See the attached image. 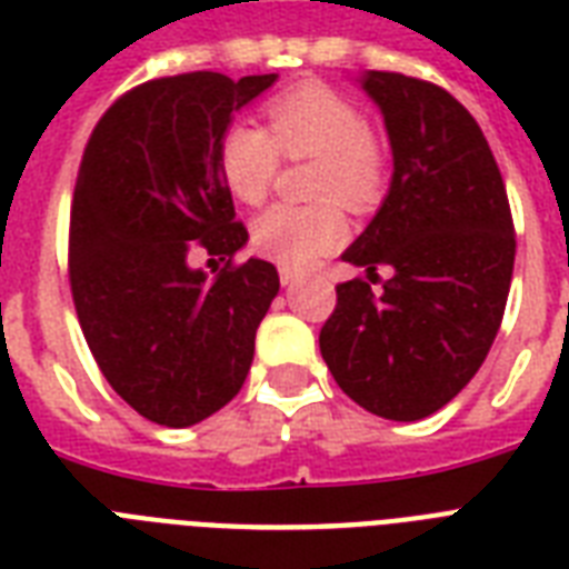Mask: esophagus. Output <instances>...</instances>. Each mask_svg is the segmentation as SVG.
<instances>
[{
	"mask_svg": "<svg viewBox=\"0 0 569 569\" xmlns=\"http://www.w3.org/2000/svg\"><path fill=\"white\" fill-rule=\"evenodd\" d=\"M298 280H301V274H298V271H292V268H280V283L292 286V283H298Z\"/></svg>",
	"mask_w": 569,
	"mask_h": 569,
	"instance_id": "obj_1",
	"label": "esophagus"
}]
</instances>
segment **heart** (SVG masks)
<instances>
[{
  "mask_svg": "<svg viewBox=\"0 0 569 569\" xmlns=\"http://www.w3.org/2000/svg\"><path fill=\"white\" fill-rule=\"evenodd\" d=\"M266 129L230 123L218 141V171L236 200L259 206L280 159H316L310 194L319 203H277L253 221V248L283 268H303L346 241V214L369 212L387 186V153L363 111L321 82H301L266 102Z\"/></svg>",
  "mask_w": 569,
  "mask_h": 569,
  "instance_id": "heart-1",
  "label": "heart"
}]
</instances>
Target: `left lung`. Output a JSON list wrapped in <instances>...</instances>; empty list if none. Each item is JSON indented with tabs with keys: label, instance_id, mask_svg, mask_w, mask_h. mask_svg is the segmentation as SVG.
<instances>
[{
	"label": "left lung",
	"instance_id": "8db88e82",
	"mask_svg": "<svg viewBox=\"0 0 569 569\" xmlns=\"http://www.w3.org/2000/svg\"><path fill=\"white\" fill-rule=\"evenodd\" d=\"M392 144L389 194L342 253L369 280L337 286L319 348L339 389L369 413L416 422L481 369L511 289V206L476 118L440 84L369 70ZM393 277L375 296L377 268Z\"/></svg>",
	"mask_w": 569,
	"mask_h": 569
}]
</instances>
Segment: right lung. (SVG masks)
Segmentation results:
<instances>
[{
  "label": "right lung",
  "instance_id": "right-lung-1",
  "mask_svg": "<svg viewBox=\"0 0 569 569\" xmlns=\"http://www.w3.org/2000/svg\"><path fill=\"white\" fill-rule=\"evenodd\" d=\"M277 76H162L109 106L84 144L70 209V292L102 378L136 413L189 428L236 398L280 289L218 171L232 111ZM203 249L224 262L190 268ZM214 262V259H212Z\"/></svg>",
  "mask_w": 569,
  "mask_h": 569
}]
</instances>
